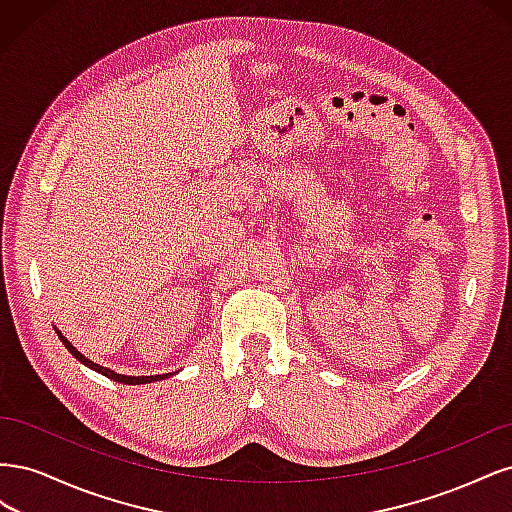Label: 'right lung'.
Returning a JSON list of instances; mask_svg holds the SVG:
<instances>
[{"mask_svg":"<svg viewBox=\"0 0 512 512\" xmlns=\"http://www.w3.org/2000/svg\"><path fill=\"white\" fill-rule=\"evenodd\" d=\"M55 333L59 335L61 344H64V346L68 348V352L74 356L76 361L83 363V365H85V367H89V369L98 371V374H102V376H106V378L115 380V382H121V384H149V382H158V380H164V378H168V376H173V374H162V376H123V374H117V371L108 369V367H102V365L94 363V361H91V359H87L85 354H81L79 350H76V348H74V346L68 342V339L64 337V333H61L57 327H55Z\"/></svg>","mask_w":512,"mask_h":512,"instance_id":"right-lung-1","label":"right lung"}]
</instances>
